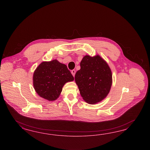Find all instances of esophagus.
<instances>
[{"label":"esophagus","instance_id":"1","mask_svg":"<svg viewBox=\"0 0 150 150\" xmlns=\"http://www.w3.org/2000/svg\"><path fill=\"white\" fill-rule=\"evenodd\" d=\"M71 74H72V75H73V76L74 77V76H75V73H76V71H75V70H71Z\"/></svg>","mask_w":150,"mask_h":150}]
</instances>
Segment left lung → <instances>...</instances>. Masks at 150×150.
Masks as SVG:
<instances>
[{
	"instance_id": "left-lung-1",
	"label": "left lung",
	"mask_w": 150,
	"mask_h": 150,
	"mask_svg": "<svg viewBox=\"0 0 150 150\" xmlns=\"http://www.w3.org/2000/svg\"><path fill=\"white\" fill-rule=\"evenodd\" d=\"M80 67L75 80L83 100L94 105L105 99L112 84V71L107 63L98 55H86L82 59Z\"/></svg>"
}]
</instances>
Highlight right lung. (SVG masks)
<instances>
[{"mask_svg":"<svg viewBox=\"0 0 150 150\" xmlns=\"http://www.w3.org/2000/svg\"><path fill=\"white\" fill-rule=\"evenodd\" d=\"M74 80L67 65L55 59L43 62L33 75V85L37 93L45 100H57L65 83Z\"/></svg>","mask_w":150,"mask_h":150,"instance_id":"add662e5","label":"right lung"}]
</instances>
